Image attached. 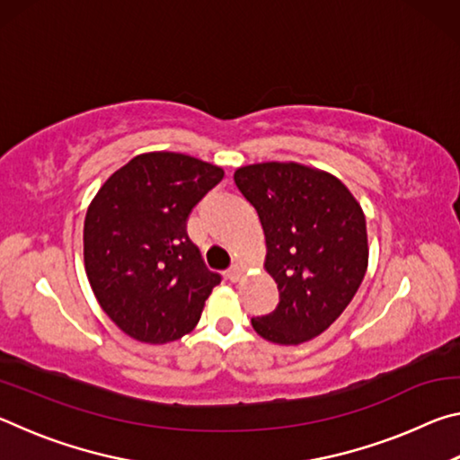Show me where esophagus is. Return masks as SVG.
<instances>
[{"mask_svg":"<svg viewBox=\"0 0 460 460\" xmlns=\"http://www.w3.org/2000/svg\"><path fill=\"white\" fill-rule=\"evenodd\" d=\"M241 274H243V270H241V266H233V268L227 271V276H229L231 282H237V279L241 278Z\"/></svg>","mask_w":460,"mask_h":460,"instance_id":"esophagus-1","label":"esophagus"}]
</instances>
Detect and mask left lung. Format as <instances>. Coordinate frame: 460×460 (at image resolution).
<instances>
[{
  "label": "left lung",
  "instance_id": "1",
  "mask_svg": "<svg viewBox=\"0 0 460 460\" xmlns=\"http://www.w3.org/2000/svg\"><path fill=\"white\" fill-rule=\"evenodd\" d=\"M235 184L260 215L266 271L276 279L274 313L252 318L276 345L318 337L342 314L367 271V225L337 176L298 162H261L235 170Z\"/></svg>",
  "mask_w": 460,
  "mask_h": 460
}]
</instances>
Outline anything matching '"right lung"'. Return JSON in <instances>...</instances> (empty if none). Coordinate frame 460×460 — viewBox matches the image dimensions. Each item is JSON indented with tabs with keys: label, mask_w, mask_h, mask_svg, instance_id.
Here are the masks:
<instances>
[{
	"label": "right lung",
	"mask_w": 460,
	"mask_h": 460,
	"mask_svg": "<svg viewBox=\"0 0 460 460\" xmlns=\"http://www.w3.org/2000/svg\"><path fill=\"white\" fill-rule=\"evenodd\" d=\"M223 168L176 152H147L107 178L84 217L93 294L131 339L164 345L197 326L221 276L186 233L192 207Z\"/></svg>",
	"instance_id": "1"
}]
</instances>
